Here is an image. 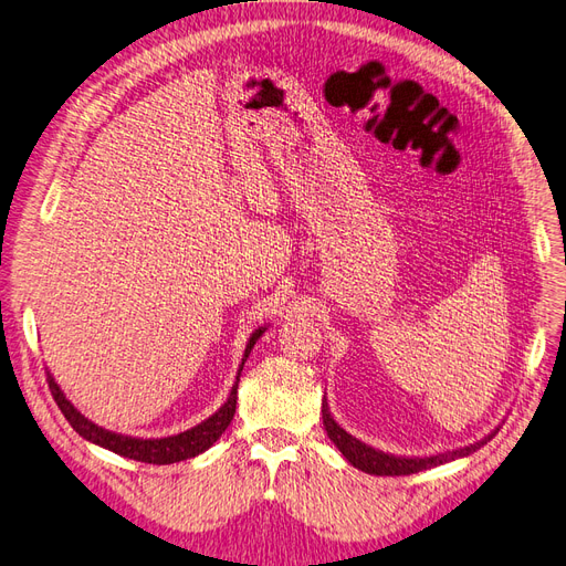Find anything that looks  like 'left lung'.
Wrapping results in <instances>:
<instances>
[{
    "instance_id": "1",
    "label": "left lung",
    "mask_w": 566,
    "mask_h": 566,
    "mask_svg": "<svg viewBox=\"0 0 566 566\" xmlns=\"http://www.w3.org/2000/svg\"><path fill=\"white\" fill-rule=\"evenodd\" d=\"M321 413H323L325 432H328L331 441L342 451V455H345L354 468H358L361 472H368V474H378V476L416 474V472H422V470H430V468L443 465V462H449V460H455V458L474 453L479 447H484V443L493 437V434H491V437H486V439H482V441H476V443H470V447L460 449V451H453V453H441V455H430V458H397V455H389V453H382V451H375V449L366 447L364 441H358V439H354L352 434H347V432L342 430V427L333 420L331 410H328V403H323Z\"/></svg>"
}]
</instances>
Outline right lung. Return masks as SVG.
Here are the masks:
<instances>
[{"label":"right lung","instance_id":"1","mask_svg":"<svg viewBox=\"0 0 566 566\" xmlns=\"http://www.w3.org/2000/svg\"><path fill=\"white\" fill-rule=\"evenodd\" d=\"M262 333H264V328L252 333L248 347H245L243 364L248 361L250 349L254 347V342L262 337ZM241 370H243V366H241ZM46 382H49V389H51V397H54V401L61 408V413L65 416L67 422L73 424V430L80 437H84L92 443H98V447H104V449H108L117 455H125V458L139 460V462H153V465H169V462L188 460V458L202 453L205 449H210L221 434H224V430L231 424L233 413H235L238 382H241V373H238L235 385L229 394L227 403L221 406L212 418L196 424L193 430L181 432L177 437H167V439H132V437H123V434H113V432L101 430V427H96L94 422H90L87 418L80 416V410H75V406L63 397V391L54 382V378H51V373H46Z\"/></svg>","mask_w":566,"mask_h":566}]
</instances>
